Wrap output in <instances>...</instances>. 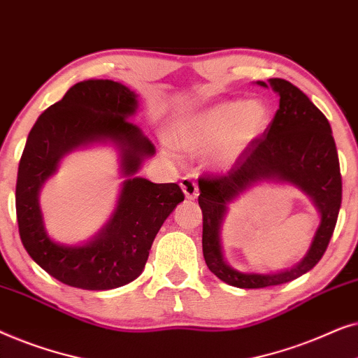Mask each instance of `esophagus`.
I'll use <instances>...</instances> for the list:
<instances>
[{"mask_svg":"<svg viewBox=\"0 0 358 358\" xmlns=\"http://www.w3.org/2000/svg\"><path fill=\"white\" fill-rule=\"evenodd\" d=\"M180 187H182L187 199H195L199 195V185L194 180L192 176H184V178L180 179Z\"/></svg>","mask_w":358,"mask_h":358,"instance_id":"1","label":"esophagus"}]
</instances>
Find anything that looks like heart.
Segmentation results:
<instances>
[{
  "instance_id": "obj_1",
  "label": "heart",
  "mask_w": 358,
  "mask_h": 358,
  "mask_svg": "<svg viewBox=\"0 0 358 358\" xmlns=\"http://www.w3.org/2000/svg\"><path fill=\"white\" fill-rule=\"evenodd\" d=\"M268 109L262 101H224L210 106L185 120L179 130V143L187 150L217 146L218 161H229L266 129Z\"/></svg>"
}]
</instances>
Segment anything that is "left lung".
<instances>
[{"mask_svg": "<svg viewBox=\"0 0 358 358\" xmlns=\"http://www.w3.org/2000/svg\"><path fill=\"white\" fill-rule=\"evenodd\" d=\"M268 83L280 96V104L264 134L248 143L227 174L199 179L205 262L220 280L238 288L280 285L311 271L326 252L342 202L339 156L326 115L290 81L271 78ZM257 85L267 86L264 81ZM261 178L296 185L310 195L322 213V224L307 257L290 271L272 276L234 271L224 264L219 248V227L226 205L249 183Z\"/></svg>", "mask_w": 358, "mask_h": 358, "instance_id": "left-lung-1", "label": "left lung"}]
</instances>
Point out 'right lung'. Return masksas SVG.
Returning <instances> with one entry per match:
<instances>
[{"label": "right lung", "instance_id": "1", "mask_svg": "<svg viewBox=\"0 0 358 358\" xmlns=\"http://www.w3.org/2000/svg\"><path fill=\"white\" fill-rule=\"evenodd\" d=\"M135 92L110 80H87L71 86L62 101L34 124L19 161L16 215L19 236L34 261L65 285L83 290H112L135 280L143 271L161 224L184 200L178 184H153L131 178L155 146L134 122ZM110 139L121 146L129 179L108 227L86 247L53 243L43 229L38 190L55 172L61 156L91 141Z\"/></svg>", "mask_w": 358, "mask_h": 358}]
</instances>
